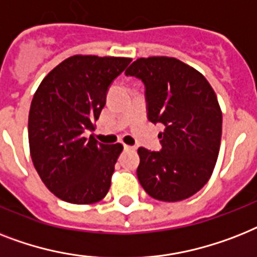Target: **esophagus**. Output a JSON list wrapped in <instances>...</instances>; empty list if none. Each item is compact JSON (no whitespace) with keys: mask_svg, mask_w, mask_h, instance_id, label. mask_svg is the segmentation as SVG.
I'll return each mask as SVG.
<instances>
[{"mask_svg":"<svg viewBox=\"0 0 257 257\" xmlns=\"http://www.w3.org/2000/svg\"><path fill=\"white\" fill-rule=\"evenodd\" d=\"M125 150H136L135 147H131V145H124Z\"/></svg>","mask_w":257,"mask_h":257,"instance_id":"34e87169","label":"esophagus"}]
</instances>
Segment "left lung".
<instances>
[{
    "instance_id": "left-lung-1",
    "label": "left lung",
    "mask_w": 257,
    "mask_h": 257,
    "mask_svg": "<svg viewBox=\"0 0 257 257\" xmlns=\"http://www.w3.org/2000/svg\"><path fill=\"white\" fill-rule=\"evenodd\" d=\"M145 85L148 118L161 124L158 152L139 148L137 178L150 197L178 202L207 183L218 160L222 112L201 72L176 58H140L125 71Z\"/></svg>"
}]
</instances>
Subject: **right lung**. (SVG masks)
<instances>
[{"mask_svg":"<svg viewBox=\"0 0 257 257\" xmlns=\"http://www.w3.org/2000/svg\"><path fill=\"white\" fill-rule=\"evenodd\" d=\"M129 58L75 55L58 64L39 84L29 112V144L35 170L62 201H101L110 186L121 144L97 143L85 132L105 105L110 84Z\"/></svg>","mask_w":257,"mask_h":257,"instance_id":"add662e5","label":"right lung"}]
</instances>
